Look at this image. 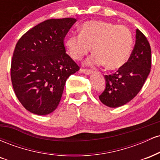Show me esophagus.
<instances>
[{
    "instance_id": "esophagus-1",
    "label": "esophagus",
    "mask_w": 160,
    "mask_h": 160,
    "mask_svg": "<svg viewBox=\"0 0 160 160\" xmlns=\"http://www.w3.org/2000/svg\"><path fill=\"white\" fill-rule=\"evenodd\" d=\"M80 71H81V73H82V74L86 75H89L92 73V71L89 69H81L80 70Z\"/></svg>"
}]
</instances>
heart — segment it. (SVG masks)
Returning a JSON list of instances; mask_svg holds the SVG:
<instances>
[{
    "label": "heart",
    "instance_id": "1",
    "mask_svg": "<svg viewBox=\"0 0 160 160\" xmlns=\"http://www.w3.org/2000/svg\"><path fill=\"white\" fill-rule=\"evenodd\" d=\"M133 43L132 34L126 27L92 20L82 25L80 34L68 37L65 47L74 60H81L92 48L95 55L92 65H104L108 70H117L129 60Z\"/></svg>",
    "mask_w": 160,
    "mask_h": 160
}]
</instances>
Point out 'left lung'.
<instances>
[{"label": "left lung", "instance_id": "1", "mask_svg": "<svg viewBox=\"0 0 160 160\" xmlns=\"http://www.w3.org/2000/svg\"><path fill=\"white\" fill-rule=\"evenodd\" d=\"M135 44L129 60L114 74L105 75V89L99 95L101 102L110 108L124 105L136 96L150 74L151 49L149 42L136 29Z\"/></svg>", "mask_w": 160, "mask_h": 160}]
</instances>
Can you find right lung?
Returning a JSON list of instances; mask_svg holds the SVG:
<instances>
[{
    "instance_id": "1",
    "label": "right lung",
    "mask_w": 160,
    "mask_h": 160,
    "mask_svg": "<svg viewBox=\"0 0 160 160\" xmlns=\"http://www.w3.org/2000/svg\"><path fill=\"white\" fill-rule=\"evenodd\" d=\"M77 21L74 18L46 20L16 43L11 80L16 97L31 113L47 115L54 111L67 79L80 69L64 46V38Z\"/></svg>"
}]
</instances>
